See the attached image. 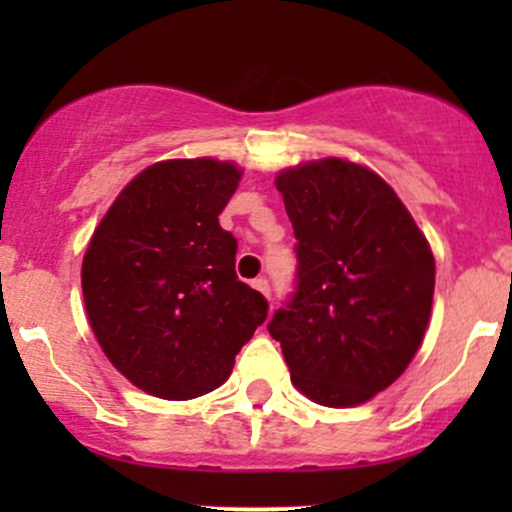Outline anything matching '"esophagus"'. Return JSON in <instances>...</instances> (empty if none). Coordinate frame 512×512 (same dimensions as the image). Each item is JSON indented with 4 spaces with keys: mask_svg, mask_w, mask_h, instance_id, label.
I'll return each instance as SVG.
<instances>
[{
    "mask_svg": "<svg viewBox=\"0 0 512 512\" xmlns=\"http://www.w3.org/2000/svg\"><path fill=\"white\" fill-rule=\"evenodd\" d=\"M252 287H255L257 292L265 294V297H270V282H267L265 277H257V280H252Z\"/></svg>",
    "mask_w": 512,
    "mask_h": 512,
    "instance_id": "34e87169",
    "label": "esophagus"
}]
</instances>
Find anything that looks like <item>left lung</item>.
Returning <instances> with one entry per match:
<instances>
[{
	"instance_id": "8db88e82",
	"label": "left lung",
	"mask_w": 512,
	"mask_h": 512,
	"mask_svg": "<svg viewBox=\"0 0 512 512\" xmlns=\"http://www.w3.org/2000/svg\"><path fill=\"white\" fill-rule=\"evenodd\" d=\"M297 237L292 297L267 324L292 384L347 409L394 384L431 317V247L399 195L364 165L312 160L275 180Z\"/></svg>"
}]
</instances>
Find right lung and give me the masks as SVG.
I'll return each mask as SVG.
<instances>
[{"instance_id":"1","label":"right lung","mask_w":512,"mask_h":512,"mask_svg":"<svg viewBox=\"0 0 512 512\" xmlns=\"http://www.w3.org/2000/svg\"><path fill=\"white\" fill-rule=\"evenodd\" d=\"M240 175L213 158L151 165L121 190L84 255L86 314L103 354L158 399L225 384L267 319V299L237 280V240L218 220Z\"/></svg>"}]
</instances>
